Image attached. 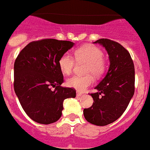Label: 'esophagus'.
Here are the masks:
<instances>
[{"label": "esophagus", "mask_w": 150, "mask_h": 150, "mask_svg": "<svg viewBox=\"0 0 150 150\" xmlns=\"http://www.w3.org/2000/svg\"><path fill=\"white\" fill-rule=\"evenodd\" d=\"M81 96H82V94H81V93H79V92L76 93V97H81Z\"/></svg>", "instance_id": "1"}]
</instances>
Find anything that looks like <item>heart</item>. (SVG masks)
<instances>
[{"label":"heart","mask_w":150,"mask_h":150,"mask_svg":"<svg viewBox=\"0 0 150 150\" xmlns=\"http://www.w3.org/2000/svg\"><path fill=\"white\" fill-rule=\"evenodd\" d=\"M74 58L77 63H86L84 73L87 75L83 76H74L67 81L68 87L83 92L94 83L93 74L96 77H100L106 69V61L103 58V52L100 48L95 45H85L74 51ZM75 65L73 56L66 53L59 59V67L62 73L69 75L72 73Z\"/></svg>","instance_id":"obj_1"}]
</instances>
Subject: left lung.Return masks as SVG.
I'll return each instance as SVG.
<instances>
[{"instance_id": "1", "label": "left lung", "mask_w": 150, "mask_h": 150, "mask_svg": "<svg viewBox=\"0 0 150 150\" xmlns=\"http://www.w3.org/2000/svg\"><path fill=\"white\" fill-rule=\"evenodd\" d=\"M99 43L105 48L109 56L110 66L105 78L91 94L94 99L89 108L83 109L88 122L104 126L114 122L124 113L135 92V68L132 57L122 45L108 39H100Z\"/></svg>"}]
</instances>
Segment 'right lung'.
<instances>
[{"instance_id": "1", "label": "right lung", "mask_w": 150, "mask_h": 150, "mask_svg": "<svg viewBox=\"0 0 150 150\" xmlns=\"http://www.w3.org/2000/svg\"><path fill=\"white\" fill-rule=\"evenodd\" d=\"M74 45L53 39L32 42L15 59L14 92L24 111L35 122L48 125L58 121L63 100L76 97V90L61 87L63 75L59 67V58Z\"/></svg>"}]
</instances>
